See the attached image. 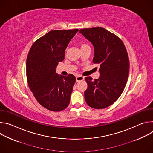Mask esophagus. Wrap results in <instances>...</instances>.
<instances>
[{
	"label": "esophagus",
	"mask_w": 153,
	"mask_h": 153,
	"mask_svg": "<svg viewBox=\"0 0 153 153\" xmlns=\"http://www.w3.org/2000/svg\"><path fill=\"white\" fill-rule=\"evenodd\" d=\"M83 79H84V77H83L82 76H77L76 77V82H77L81 81V80H83Z\"/></svg>",
	"instance_id": "34e87169"
}]
</instances>
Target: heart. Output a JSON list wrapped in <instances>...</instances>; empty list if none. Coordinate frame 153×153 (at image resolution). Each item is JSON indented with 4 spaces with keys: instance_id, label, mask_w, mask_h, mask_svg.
Segmentation results:
<instances>
[{
    "instance_id": "heart-1",
    "label": "heart",
    "mask_w": 153,
    "mask_h": 153,
    "mask_svg": "<svg viewBox=\"0 0 153 153\" xmlns=\"http://www.w3.org/2000/svg\"><path fill=\"white\" fill-rule=\"evenodd\" d=\"M80 46L81 50L84 49V48H87V47H90L88 46V45L87 44V43H86L85 42H80Z\"/></svg>"
}]
</instances>
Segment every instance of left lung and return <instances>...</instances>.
Returning <instances> with one entry per match:
<instances>
[{
  "label": "left lung",
  "instance_id": "obj_1",
  "mask_svg": "<svg viewBox=\"0 0 153 153\" xmlns=\"http://www.w3.org/2000/svg\"><path fill=\"white\" fill-rule=\"evenodd\" d=\"M79 33L92 43L93 62L100 66L98 79L85 78L88 84L85 101L94 109L107 108L119 99L127 82L129 62L126 48L119 37L103 28H84Z\"/></svg>",
  "mask_w": 153,
  "mask_h": 153
}]
</instances>
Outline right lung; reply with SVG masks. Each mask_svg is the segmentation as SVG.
Wrapping results in <instances>:
<instances>
[{"label":"right lung","mask_w":153,"mask_h":153,"mask_svg":"<svg viewBox=\"0 0 153 153\" xmlns=\"http://www.w3.org/2000/svg\"><path fill=\"white\" fill-rule=\"evenodd\" d=\"M79 31L51 30L36 40L28 53L26 73L28 86L37 101L47 110L57 112L70 104L74 75L56 73L59 62L65 58V50Z\"/></svg>","instance_id":"add662e5"}]
</instances>
